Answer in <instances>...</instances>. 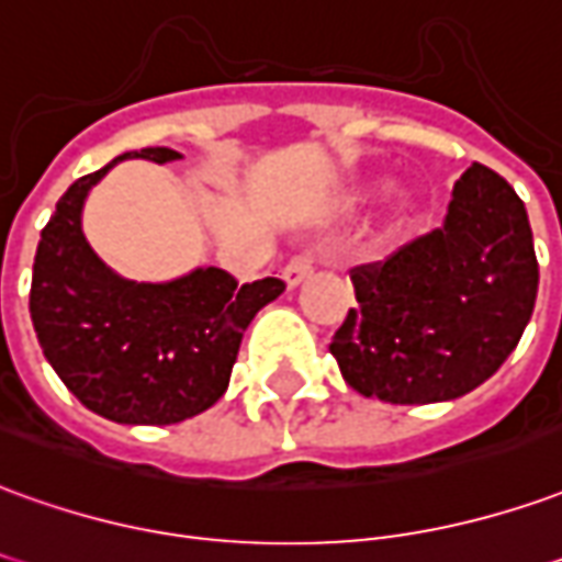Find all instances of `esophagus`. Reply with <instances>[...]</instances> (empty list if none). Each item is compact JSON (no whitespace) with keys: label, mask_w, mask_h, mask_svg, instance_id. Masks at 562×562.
<instances>
[{"label":"esophagus","mask_w":562,"mask_h":562,"mask_svg":"<svg viewBox=\"0 0 562 562\" xmlns=\"http://www.w3.org/2000/svg\"><path fill=\"white\" fill-rule=\"evenodd\" d=\"M316 265H319V249H301V252L292 255L289 265L282 268V280L292 289V285H297L301 280H307L310 273L316 270Z\"/></svg>","instance_id":"obj_1"}]
</instances>
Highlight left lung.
<instances>
[{"instance_id":"1","label":"left lung","mask_w":562,"mask_h":562,"mask_svg":"<svg viewBox=\"0 0 562 562\" xmlns=\"http://www.w3.org/2000/svg\"><path fill=\"white\" fill-rule=\"evenodd\" d=\"M349 280L359 310L328 347L349 386L390 404L459 398L499 371L536 307L524 200L499 172L472 164L445 227L352 268Z\"/></svg>"}]
</instances>
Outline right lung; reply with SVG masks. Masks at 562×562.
<instances>
[{
	"label": "right lung",
	"instance_id": "obj_1",
	"mask_svg": "<svg viewBox=\"0 0 562 562\" xmlns=\"http://www.w3.org/2000/svg\"><path fill=\"white\" fill-rule=\"evenodd\" d=\"M167 164L151 145L115 158ZM109 167L81 176L57 200L35 249L30 316L42 352L66 390L93 414L131 426H170L225 395L255 313L282 294L277 277L243 282L218 268L182 280H117L81 234V206Z\"/></svg>",
	"mask_w": 562,
	"mask_h": 562
}]
</instances>
